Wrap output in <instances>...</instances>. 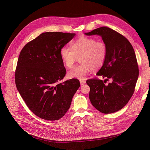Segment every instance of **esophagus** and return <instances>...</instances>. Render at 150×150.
Returning a JSON list of instances; mask_svg holds the SVG:
<instances>
[{"label": "esophagus", "instance_id": "esophagus-1", "mask_svg": "<svg viewBox=\"0 0 150 150\" xmlns=\"http://www.w3.org/2000/svg\"><path fill=\"white\" fill-rule=\"evenodd\" d=\"M80 83L81 85H83L84 84L86 83V81L83 80H80Z\"/></svg>", "mask_w": 150, "mask_h": 150}]
</instances>
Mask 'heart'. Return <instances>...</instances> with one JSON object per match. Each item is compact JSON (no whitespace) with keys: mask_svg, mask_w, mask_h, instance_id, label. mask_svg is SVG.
<instances>
[{"mask_svg":"<svg viewBox=\"0 0 150 150\" xmlns=\"http://www.w3.org/2000/svg\"><path fill=\"white\" fill-rule=\"evenodd\" d=\"M72 49L63 47L60 55L64 64L71 68L80 57L81 64L73 68L67 73L71 79L83 80L92 70L100 69L104 64L108 53L107 46L102 41L87 37H81L71 44Z\"/></svg>","mask_w":150,"mask_h":150,"instance_id":"obj_1","label":"heart"}]
</instances>
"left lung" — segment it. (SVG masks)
<instances>
[{"label": "left lung", "instance_id": "obj_1", "mask_svg": "<svg viewBox=\"0 0 150 150\" xmlns=\"http://www.w3.org/2000/svg\"><path fill=\"white\" fill-rule=\"evenodd\" d=\"M84 34L100 36L108 48L106 60L96 74L105 80L86 81L91 88L90 100L100 112L114 113L127 104L135 91L139 70L134 50L125 37L108 27H100ZM109 79L111 82L105 85Z\"/></svg>", "mask_w": 150, "mask_h": 150}]
</instances>
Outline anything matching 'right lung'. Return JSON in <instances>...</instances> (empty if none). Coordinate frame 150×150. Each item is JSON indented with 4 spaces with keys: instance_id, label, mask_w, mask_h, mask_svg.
<instances>
[{
    "instance_id": "1",
    "label": "right lung",
    "mask_w": 150,
    "mask_h": 150,
    "mask_svg": "<svg viewBox=\"0 0 150 150\" xmlns=\"http://www.w3.org/2000/svg\"><path fill=\"white\" fill-rule=\"evenodd\" d=\"M75 35L44 33L27 43L19 54L15 76L16 88L29 109L45 120L62 118L80 86L76 79L58 82L66 73L60 50Z\"/></svg>"
}]
</instances>
